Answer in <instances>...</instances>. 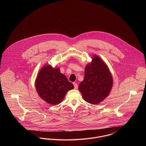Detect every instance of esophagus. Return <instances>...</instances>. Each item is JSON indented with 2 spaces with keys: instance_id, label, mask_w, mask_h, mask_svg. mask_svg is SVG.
<instances>
[{
  "instance_id": "1",
  "label": "esophagus",
  "mask_w": 146,
  "mask_h": 146,
  "mask_svg": "<svg viewBox=\"0 0 146 146\" xmlns=\"http://www.w3.org/2000/svg\"><path fill=\"white\" fill-rule=\"evenodd\" d=\"M73 85H74V89H78V84L76 83H73Z\"/></svg>"
}]
</instances>
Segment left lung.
<instances>
[{
    "instance_id": "1",
    "label": "left lung",
    "mask_w": 146,
    "mask_h": 146,
    "mask_svg": "<svg viewBox=\"0 0 146 146\" xmlns=\"http://www.w3.org/2000/svg\"><path fill=\"white\" fill-rule=\"evenodd\" d=\"M112 85L108 67L99 57L94 56L92 62L86 66L83 81L79 85L84 99L91 104H98L108 96Z\"/></svg>"
}]
</instances>
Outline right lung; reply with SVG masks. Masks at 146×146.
Here are the masks:
<instances>
[{
  "instance_id": "right-lung-1",
  "label": "right lung",
  "mask_w": 146,
  "mask_h": 146,
  "mask_svg": "<svg viewBox=\"0 0 146 146\" xmlns=\"http://www.w3.org/2000/svg\"><path fill=\"white\" fill-rule=\"evenodd\" d=\"M35 88L40 97L52 105L59 104L67 91L74 88L67 77L59 68L50 65L44 66L39 71L35 80Z\"/></svg>"
}]
</instances>
